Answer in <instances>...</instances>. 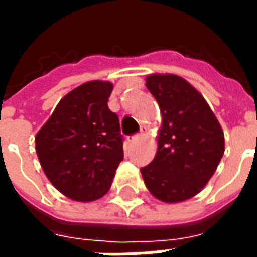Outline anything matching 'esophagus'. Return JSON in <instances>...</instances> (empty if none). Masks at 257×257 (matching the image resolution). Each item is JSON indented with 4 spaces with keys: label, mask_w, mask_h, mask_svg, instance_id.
Segmentation results:
<instances>
[{
    "label": "esophagus",
    "mask_w": 257,
    "mask_h": 257,
    "mask_svg": "<svg viewBox=\"0 0 257 257\" xmlns=\"http://www.w3.org/2000/svg\"><path fill=\"white\" fill-rule=\"evenodd\" d=\"M146 132H147V131H146L145 126H142V128H140V132H139V134L132 135V136H131V138H129V140H131V142H135V140L140 139V138H142V136H143V135H145Z\"/></svg>",
    "instance_id": "1"
}]
</instances>
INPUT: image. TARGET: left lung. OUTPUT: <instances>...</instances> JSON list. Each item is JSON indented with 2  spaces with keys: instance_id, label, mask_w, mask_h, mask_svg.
Returning a JSON list of instances; mask_svg holds the SVG:
<instances>
[{
  "instance_id": "obj_1",
  "label": "left lung",
  "mask_w": 257,
  "mask_h": 257,
  "mask_svg": "<svg viewBox=\"0 0 257 257\" xmlns=\"http://www.w3.org/2000/svg\"><path fill=\"white\" fill-rule=\"evenodd\" d=\"M146 86L160 106L162 126L156 157L140 172L156 198L186 201L215 173L224 153V135L204 97L183 78L154 74Z\"/></svg>"
}]
</instances>
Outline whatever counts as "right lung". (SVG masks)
I'll use <instances>...</instances> for the list:
<instances>
[{"label": "right lung", "mask_w": 257, "mask_h": 257, "mask_svg": "<svg viewBox=\"0 0 257 257\" xmlns=\"http://www.w3.org/2000/svg\"><path fill=\"white\" fill-rule=\"evenodd\" d=\"M112 84L92 81L64 96L36 136L49 182L68 198L89 202L108 191L123 160L119 119L108 108Z\"/></svg>", "instance_id": "obj_1"}]
</instances>
